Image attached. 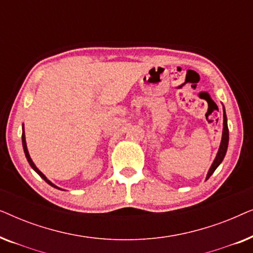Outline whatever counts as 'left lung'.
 I'll return each mask as SVG.
<instances>
[{
	"label": "left lung",
	"mask_w": 253,
	"mask_h": 253,
	"mask_svg": "<svg viewBox=\"0 0 253 253\" xmlns=\"http://www.w3.org/2000/svg\"><path fill=\"white\" fill-rule=\"evenodd\" d=\"M228 141H229V131H228V124H227V116H226V112H224V107H223V132H222V140H221V145L219 148V152H217L215 160H214L212 167H211L209 174H207V178L209 179L211 177V175L215 171V169L219 167V165L222 162L224 155H226L227 148H228Z\"/></svg>",
	"instance_id": "left-lung-1"
}]
</instances>
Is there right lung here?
Segmentation results:
<instances>
[{
	"label": "right lung",
	"mask_w": 253,
	"mask_h": 253,
	"mask_svg": "<svg viewBox=\"0 0 253 253\" xmlns=\"http://www.w3.org/2000/svg\"><path fill=\"white\" fill-rule=\"evenodd\" d=\"M22 141H23V148H24V152H25L26 159H27V161H29V164H30V166H31V167H32V168L34 169V170H36V171L38 172V174H39V175L41 176V177H42V178L44 179V181H46V182L48 183V184H49V185H51V186H54V188H57V186H56V185H54V184H53V183H51L50 181H48V179H47V177H46V176H44V175L42 174V172H41V171L39 170V169H38V168L36 167V165H34V164H33L32 159H31V157H30V154H29V151H27V146H26V141H25V133H24V131H23V134H22ZM57 189H58V188H57Z\"/></svg>",
	"instance_id": "add662e5"
}]
</instances>
